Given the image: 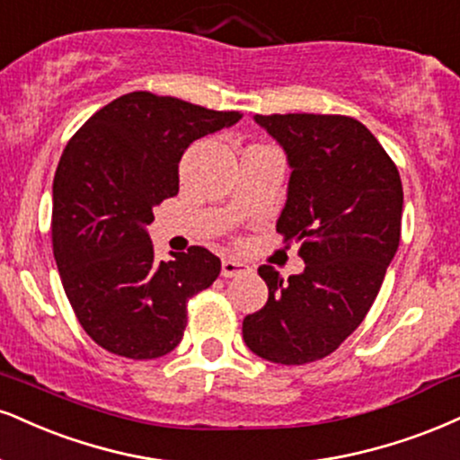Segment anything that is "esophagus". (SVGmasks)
<instances>
[{
  "mask_svg": "<svg viewBox=\"0 0 460 460\" xmlns=\"http://www.w3.org/2000/svg\"><path fill=\"white\" fill-rule=\"evenodd\" d=\"M246 272H248V265L231 257L223 259V265H220V274H223L225 279H234V276H242Z\"/></svg>",
  "mask_w": 460,
  "mask_h": 460,
  "instance_id": "obj_1",
  "label": "esophagus"
}]
</instances>
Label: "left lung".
<instances>
[{
    "instance_id": "obj_1",
    "label": "left lung",
    "mask_w": 460,
    "mask_h": 460,
    "mask_svg": "<svg viewBox=\"0 0 460 460\" xmlns=\"http://www.w3.org/2000/svg\"><path fill=\"white\" fill-rule=\"evenodd\" d=\"M291 167L276 231L302 242V274L259 276L268 302L242 323L246 347L274 364L330 356L362 323L401 242L402 184L373 132L347 115H254Z\"/></svg>"
}]
</instances>
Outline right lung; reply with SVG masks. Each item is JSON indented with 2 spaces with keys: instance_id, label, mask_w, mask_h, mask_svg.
<instances>
[{
  "instance_id": "add662e5",
  "label": "right lung",
  "mask_w": 460,
  "mask_h": 460,
  "mask_svg": "<svg viewBox=\"0 0 460 460\" xmlns=\"http://www.w3.org/2000/svg\"><path fill=\"white\" fill-rule=\"evenodd\" d=\"M237 111L130 92L76 130L53 180V254L81 328L115 356L154 359L180 345L188 300L218 279L201 246L156 261L147 225L180 190L181 154L234 126Z\"/></svg>"
}]
</instances>
